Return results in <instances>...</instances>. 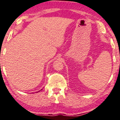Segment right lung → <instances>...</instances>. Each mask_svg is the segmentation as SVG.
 <instances>
[{
  "label": "right lung",
  "instance_id": "add662e5",
  "mask_svg": "<svg viewBox=\"0 0 120 120\" xmlns=\"http://www.w3.org/2000/svg\"><path fill=\"white\" fill-rule=\"evenodd\" d=\"M41 90H42V89H41Z\"/></svg>",
  "mask_w": 120,
  "mask_h": 120
}]
</instances>
